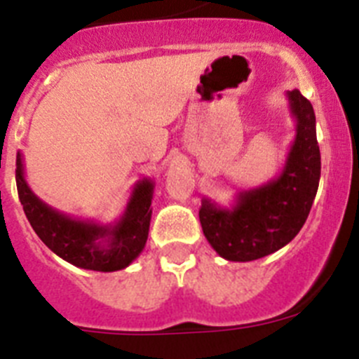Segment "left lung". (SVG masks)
I'll list each match as a JSON object with an SVG mask.
<instances>
[{
  "label": "left lung",
  "instance_id": "1",
  "mask_svg": "<svg viewBox=\"0 0 359 359\" xmlns=\"http://www.w3.org/2000/svg\"><path fill=\"white\" fill-rule=\"evenodd\" d=\"M297 135L278 177L243 190L231 208L203 199V233L219 255L248 262L277 252L294 239L306 223L320 182V147L311 102L298 90L287 91Z\"/></svg>",
  "mask_w": 359,
  "mask_h": 359
}]
</instances>
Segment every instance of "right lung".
Returning <instances> with one entry per match:
<instances>
[{"label": "right lung", "instance_id": "add662e5", "mask_svg": "<svg viewBox=\"0 0 359 359\" xmlns=\"http://www.w3.org/2000/svg\"><path fill=\"white\" fill-rule=\"evenodd\" d=\"M19 201L39 239L69 264L93 271H118L140 255L147 243L154 183L147 177L133 189L126 212L115 224H98L61 214L41 201L25 180L23 156L15 158Z\"/></svg>", "mask_w": 359, "mask_h": 359}]
</instances>
